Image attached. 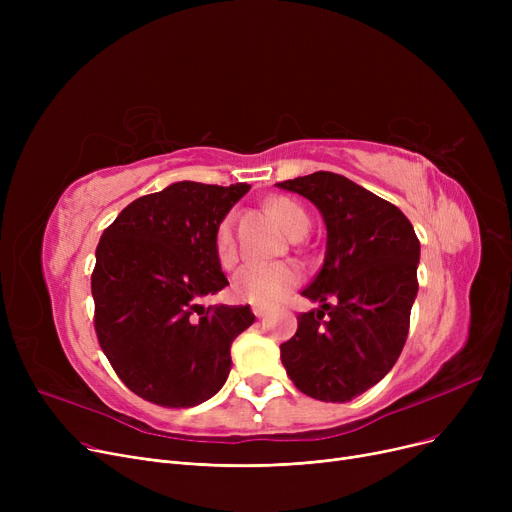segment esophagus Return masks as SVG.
<instances>
[{
    "instance_id": "1",
    "label": "esophagus",
    "mask_w": 512,
    "mask_h": 512,
    "mask_svg": "<svg viewBox=\"0 0 512 512\" xmlns=\"http://www.w3.org/2000/svg\"><path fill=\"white\" fill-rule=\"evenodd\" d=\"M253 313H255L257 317H265V315H267V309H265V307H259V305H253Z\"/></svg>"
}]
</instances>
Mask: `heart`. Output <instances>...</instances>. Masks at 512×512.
I'll use <instances>...</instances> for the list:
<instances>
[{"mask_svg": "<svg viewBox=\"0 0 512 512\" xmlns=\"http://www.w3.org/2000/svg\"><path fill=\"white\" fill-rule=\"evenodd\" d=\"M270 209L276 213L280 224L292 238H299L309 230L307 211L294 203L292 199L278 197L270 203ZM213 251L218 263L224 270H232L238 263V242L234 234V218L224 215L213 232ZM301 282V270L292 261H274V263H249L236 272L232 280V294L236 301L270 307L284 299L286 294Z\"/></svg>", "mask_w": 512, "mask_h": 512, "instance_id": "1", "label": "heart"}]
</instances>
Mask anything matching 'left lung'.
Instances as JSON below:
<instances>
[{"instance_id": "1", "label": "left lung", "mask_w": 512, "mask_h": 512, "mask_svg": "<svg viewBox=\"0 0 512 512\" xmlns=\"http://www.w3.org/2000/svg\"><path fill=\"white\" fill-rule=\"evenodd\" d=\"M324 215V265L303 290L321 309L301 313L280 344L286 373L303 394L346 402L378 384L407 342L417 297L419 238L396 205L334 172L278 182Z\"/></svg>"}]
</instances>
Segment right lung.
I'll list each match as a JSON object with an SVG mask.
<instances>
[{
  "label": "right lung",
  "mask_w": 512,
  "mask_h": 512,
  "mask_svg": "<svg viewBox=\"0 0 512 512\" xmlns=\"http://www.w3.org/2000/svg\"><path fill=\"white\" fill-rule=\"evenodd\" d=\"M249 184L174 182L132 201L95 251V332L118 378L159 407H195L230 373L249 305L199 301L228 286L213 232Z\"/></svg>",
  "instance_id": "1"
}]
</instances>
